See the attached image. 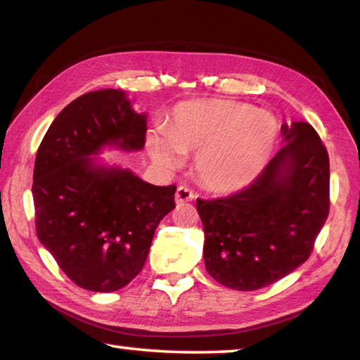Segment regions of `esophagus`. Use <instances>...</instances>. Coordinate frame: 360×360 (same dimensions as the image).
I'll list each match as a JSON object with an SVG mask.
<instances>
[{"instance_id":"obj_1","label":"esophagus","mask_w":360,"mask_h":360,"mask_svg":"<svg viewBox=\"0 0 360 360\" xmlns=\"http://www.w3.org/2000/svg\"><path fill=\"white\" fill-rule=\"evenodd\" d=\"M193 198H195L193 190H190L187 186H179L178 190H176V193H174V200L178 204L192 201Z\"/></svg>"}]
</instances>
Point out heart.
I'll return each mask as SVG.
<instances>
[{
	"label": "heart",
	"mask_w": 360,
	"mask_h": 360,
	"mask_svg": "<svg viewBox=\"0 0 360 360\" xmlns=\"http://www.w3.org/2000/svg\"><path fill=\"white\" fill-rule=\"evenodd\" d=\"M165 136H150L151 158L167 168L181 154H196L195 170L214 192L245 187L269 164L278 140V122L270 112L226 100H196L174 108Z\"/></svg>",
	"instance_id": "obj_1"
}]
</instances>
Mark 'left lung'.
Segmentation results:
<instances>
[{
    "label": "left lung",
    "instance_id": "8db88e82",
    "mask_svg": "<svg viewBox=\"0 0 360 360\" xmlns=\"http://www.w3.org/2000/svg\"><path fill=\"white\" fill-rule=\"evenodd\" d=\"M284 145L238 192L196 200L204 264L217 283L251 292L304 264L329 214V156L311 124H283Z\"/></svg>",
    "mask_w": 360,
    "mask_h": 360
}]
</instances>
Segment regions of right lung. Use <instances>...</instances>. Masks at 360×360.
<instances>
[{
  "instance_id": "obj_1",
  "label": "right lung",
  "mask_w": 360,
  "mask_h": 360,
  "mask_svg": "<svg viewBox=\"0 0 360 360\" xmlns=\"http://www.w3.org/2000/svg\"><path fill=\"white\" fill-rule=\"evenodd\" d=\"M146 117L122 90L76 98L54 118L37 150L35 232L70 281L115 292L142 271L154 231L176 207V186H153L129 170L95 164L105 145L142 150Z\"/></svg>"
}]
</instances>
